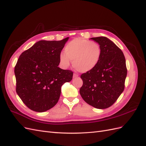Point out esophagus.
Listing matches in <instances>:
<instances>
[{
    "mask_svg": "<svg viewBox=\"0 0 146 146\" xmlns=\"http://www.w3.org/2000/svg\"><path fill=\"white\" fill-rule=\"evenodd\" d=\"M78 77V75L77 74H76V73H74V75H73V77L74 78H77Z\"/></svg>",
    "mask_w": 146,
    "mask_h": 146,
    "instance_id": "34e87169",
    "label": "esophagus"
}]
</instances>
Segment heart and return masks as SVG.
<instances>
[{
    "instance_id": "b5f03b06",
    "label": "heart",
    "mask_w": 146,
    "mask_h": 146,
    "mask_svg": "<svg viewBox=\"0 0 146 146\" xmlns=\"http://www.w3.org/2000/svg\"><path fill=\"white\" fill-rule=\"evenodd\" d=\"M102 56V48L98 42L78 38L70 41L61 54L60 60L64 66H68L70 60L77 71L85 73L94 69Z\"/></svg>"
}]
</instances>
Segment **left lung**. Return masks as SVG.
Masks as SVG:
<instances>
[{
    "label": "left lung",
    "mask_w": 146,
    "mask_h": 146,
    "mask_svg": "<svg viewBox=\"0 0 146 146\" xmlns=\"http://www.w3.org/2000/svg\"><path fill=\"white\" fill-rule=\"evenodd\" d=\"M102 48L99 64L81 75L80 94L92 107L107 108L115 102L125 88L127 69L124 55L115 44L106 37L92 38Z\"/></svg>",
    "instance_id": "1"
}]
</instances>
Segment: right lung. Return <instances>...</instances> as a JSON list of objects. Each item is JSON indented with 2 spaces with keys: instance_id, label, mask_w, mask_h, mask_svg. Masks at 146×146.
I'll use <instances>...</instances> for the list:
<instances>
[{
  "instance_id": "1",
  "label": "right lung",
  "mask_w": 146,
  "mask_h": 146,
  "mask_svg": "<svg viewBox=\"0 0 146 146\" xmlns=\"http://www.w3.org/2000/svg\"><path fill=\"white\" fill-rule=\"evenodd\" d=\"M69 38L61 41H39L22 53L15 67L16 91L33 111L44 112L54 107L61 87L72 79L73 72L58 67L60 55Z\"/></svg>"
}]
</instances>
